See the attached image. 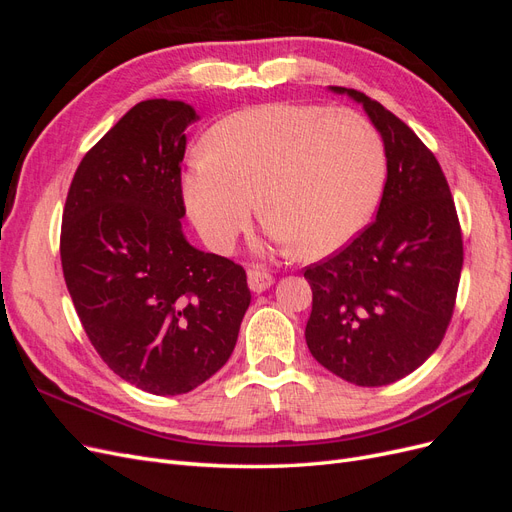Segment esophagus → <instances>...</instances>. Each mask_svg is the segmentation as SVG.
Here are the masks:
<instances>
[{
  "label": "esophagus",
  "instance_id": "1",
  "mask_svg": "<svg viewBox=\"0 0 512 512\" xmlns=\"http://www.w3.org/2000/svg\"><path fill=\"white\" fill-rule=\"evenodd\" d=\"M247 284H250L252 292L260 294V292H265L267 288L273 286V275H269L265 271L252 269V271H247Z\"/></svg>",
  "mask_w": 512,
  "mask_h": 512
}]
</instances>
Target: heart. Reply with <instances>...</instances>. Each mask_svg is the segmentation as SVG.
I'll list each match as a JSON object with an SVG mask.
<instances>
[{"label":"heart","instance_id":"1","mask_svg":"<svg viewBox=\"0 0 512 512\" xmlns=\"http://www.w3.org/2000/svg\"><path fill=\"white\" fill-rule=\"evenodd\" d=\"M203 147L183 170L181 194L218 252L250 226L258 200L269 245L329 256L367 224L386 170L378 130L352 108L256 104L211 126Z\"/></svg>","mask_w":512,"mask_h":512}]
</instances>
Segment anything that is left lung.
I'll return each mask as SVG.
<instances>
[{"mask_svg":"<svg viewBox=\"0 0 512 512\" xmlns=\"http://www.w3.org/2000/svg\"><path fill=\"white\" fill-rule=\"evenodd\" d=\"M380 132L386 183L376 220L331 258L305 269L314 359L356 386L406 378L436 352L453 316L463 265L461 228L436 156L404 121L356 89Z\"/></svg>","mask_w":512,"mask_h":512,"instance_id":"left-lung-1","label":"left lung"}]
</instances>
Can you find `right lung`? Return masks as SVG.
I'll return each mask as SVG.
<instances>
[{"mask_svg":"<svg viewBox=\"0 0 512 512\" xmlns=\"http://www.w3.org/2000/svg\"><path fill=\"white\" fill-rule=\"evenodd\" d=\"M194 121L181 100L132 106L85 153L61 222V267L91 344L162 397L224 367L252 301L243 267L183 235L179 164Z\"/></svg>","mask_w":512,"mask_h":512,"instance_id":"1","label":"right lung"}]
</instances>
